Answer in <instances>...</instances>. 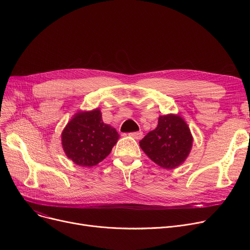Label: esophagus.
Here are the masks:
<instances>
[{
	"mask_svg": "<svg viewBox=\"0 0 250 250\" xmlns=\"http://www.w3.org/2000/svg\"><path fill=\"white\" fill-rule=\"evenodd\" d=\"M128 136H130L132 138L136 139V140H140L143 137V132H135V133H129Z\"/></svg>",
	"mask_w": 250,
	"mask_h": 250,
	"instance_id": "obj_1",
	"label": "esophagus"
}]
</instances>
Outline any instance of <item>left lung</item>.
<instances>
[{
  "instance_id": "left-lung-1",
  "label": "left lung",
  "mask_w": 250,
  "mask_h": 250,
  "mask_svg": "<svg viewBox=\"0 0 250 250\" xmlns=\"http://www.w3.org/2000/svg\"><path fill=\"white\" fill-rule=\"evenodd\" d=\"M192 143L187 122L179 114L170 113L159 116L158 125L140 141V147L153 162L170 170L187 160Z\"/></svg>"
}]
</instances>
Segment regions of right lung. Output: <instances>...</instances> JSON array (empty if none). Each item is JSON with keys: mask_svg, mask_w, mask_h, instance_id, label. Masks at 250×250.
Segmentation results:
<instances>
[{"mask_svg": "<svg viewBox=\"0 0 250 250\" xmlns=\"http://www.w3.org/2000/svg\"><path fill=\"white\" fill-rule=\"evenodd\" d=\"M62 150L70 160L82 167L97 165L110 154L120 135L104 124L99 108L78 111L62 129Z\"/></svg>", "mask_w": 250, "mask_h": 250, "instance_id": "obj_1", "label": "right lung"}]
</instances>
